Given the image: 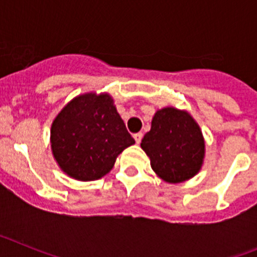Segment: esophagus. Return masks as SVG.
I'll return each instance as SVG.
<instances>
[{"label":"esophagus","instance_id":"obj_1","mask_svg":"<svg viewBox=\"0 0 257 257\" xmlns=\"http://www.w3.org/2000/svg\"><path fill=\"white\" fill-rule=\"evenodd\" d=\"M134 139H135L136 144H140V142H142V139H143V134L142 133L135 134V135H134Z\"/></svg>","mask_w":257,"mask_h":257}]
</instances>
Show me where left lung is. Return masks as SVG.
Listing matches in <instances>:
<instances>
[{
    "mask_svg": "<svg viewBox=\"0 0 257 257\" xmlns=\"http://www.w3.org/2000/svg\"><path fill=\"white\" fill-rule=\"evenodd\" d=\"M140 145L153 171L170 184L189 180L203 165L205 139L198 123L185 110L172 106L157 110L151 131Z\"/></svg>",
    "mask_w": 257,
    "mask_h": 257,
    "instance_id": "obj_1",
    "label": "left lung"
}]
</instances>
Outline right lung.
<instances>
[{"label":"right lung","mask_w":257,"mask_h":257,"mask_svg":"<svg viewBox=\"0 0 257 257\" xmlns=\"http://www.w3.org/2000/svg\"><path fill=\"white\" fill-rule=\"evenodd\" d=\"M50 140L59 167L81 181L103 178L118 154L135 144L105 92H87L70 100L52 122Z\"/></svg>","instance_id":"obj_1"}]
</instances>
